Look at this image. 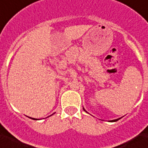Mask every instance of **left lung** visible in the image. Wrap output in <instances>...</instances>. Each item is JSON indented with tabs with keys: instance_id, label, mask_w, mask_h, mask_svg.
Instances as JSON below:
<instances>
[{
	"instance_id": "8db88e82",
	"label": "left lung",
	"mask_w": 148,
	"mask_h": 148,
	"mask_svg": "<svg viewBox=\"0 0 148 148\" xmlns=\"http://www.w3.org/2000/svg\"><path fill=\"white\" fill-rule=\"evenodd\" d=\"M84 110H85V109H84ZM85 111H86V110H85ZM119 119H114V120H111L110 122H116V121H118Z\"/></svg>"
}]
</instances>
